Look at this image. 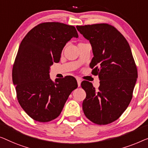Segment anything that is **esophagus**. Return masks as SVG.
<instances>
[{
    "mask_svg": "<svg viewBox=\"0 0 148 148\" xmlns=\"http://www.w3.org/2000/svg\"><path fill=\"white\" fill-rule=\"evenodd\" d=\"M81 82H82V80H81L80 78H77V83H78V87L80 86Z\"/></svg>",
    "mask_w": 148,
    "mask_h": 148,
    "instance_id": "obj_1",
    "label": "esophagus"
}]
</instances>
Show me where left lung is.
Returning <instances> with one entry per match:
<instances>
[{
    "label": "left lung",
    "instance_id": "1",
    "mask_svg": "<svg viewBox=\"0 0 148 148\" xmlns=\"http://www.w3.org/2000/svg\"><path fill=\"white\" fill-rule=\"evenodd\" d=\"M90 41L94 57L92 74L98 75L100 86L83 81L86 93L82 103L85 116L98 125H107L120 117L130 105L137 78V70L127 41L115 27L107 23L76 26Z\"/></svg>",
    "mask_w": 148,
    "mask_h": 148
}]
</instances>
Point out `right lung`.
I'll return each instance as SVG.
<instances>
[{
    "label": "right lung",
    "instance_id": "obj_1",
    "mask_svg": "<svg viewBox=\"0 0 148 148\" xmlns=\"http://www.w3.org/2000/svg\"><path fill=\"white\" fill-rule=\"evenodd\" d=\"M78 35L74 26L42 23L28 32L19 45L12 82L21 107L33 119L49 122L57 118L68 97L78 87L73 76L49 78L50 66L59 62L66 43Z\"/></svg>",
    "mask_w": 148,
    "mask_h": 148
}]
</instances>
